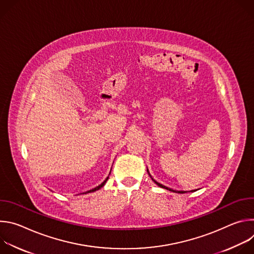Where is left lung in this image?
I'll return each mask as SVG.
<instances>
[{"label": "left lung", "mask_w": 254, "mask_h": 254, "mask_svg": "<svg viewBox=\"0 0 254 254\" xmlns=\"http://www.w3.org/2000/svg\"><path fill=\"white\" fill-rule=\"evenodd\" d=\"M152 178V177H151ZM153 179V178H152ZM153 181L154 182L159 186V187H161V188H165V189H167V190H169V191H173V192H176V193H181V194H183V193H186V191H175V190H173V189H170V188H168V187H166V186H164V185H162V184H160V183H158V182H156V181L153 179ZM196 190H192L191 192H195Z\"/></svg>", "instance_id": "left-lung-1"}]
</instances>
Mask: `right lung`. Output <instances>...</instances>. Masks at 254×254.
I'll use <instances>...</instances> for the list:
<instances>
[{"label":"right lung","mask_w":254,"mask_h":254,"mask_svg":"<svg viewBox=\"0 0 254 254\" xmlns=\"http://www.w3.org/2000/svg\"><path fill=\"white\" fill-rule=\"evenodd\" d=\"M107 179H108V177H107V178H106V179H105V180H104V181H103V182H102V183H101V184H100V185H99V186H97V187H95V188H94V189H92V190H89V191H87V192H85V194H86V193H91V192H94V191H96V190H98V189H100V188H101V187H103V186H104V184H105V183H106V181H107Z\"/></svg>","instance_id":"1"}]
</instances>
